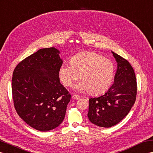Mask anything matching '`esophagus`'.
<instances>
[{
    "label": "esophagus",
    "mask_w": 153,
    "mask_h": 153,
    "mask_svg": "<svg viewBox=\"0 0 153 153\" xmlns=\"http://www.w3.org/2000/svg\"><path fill=\"white\" fill-rule=\"evenodd\" d=\"M72 98L74 100H79L80 99V96L78 95H76V94H73L72 96Z\"/></svg>",
    "instance_id": "1"
}]
</instances>
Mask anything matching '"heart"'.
<instances>
[{
    "label": "heart",
    "mask_w": 153,
    "mask_h": 153,
    "mask_svg": "<svg viewBox=\"0 0 153 153\" xmlns=\"http://www.w3.org/2000/svg\"><path fill=\"white\" fill-rule=\"evenodd\" d=\"M115 74L113 62L100 54L85 52L73 56L70 63H62L59 69V77L65 87L71 86L79 76L81 80L73 88L79 92L88 91L99 95L111 87Z\"/></svg>",
    "instance_id": "obj_1"
}]
</instances>
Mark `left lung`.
I'll list each match as a JSON object with an SVG mask.
<instances>
[{"instance_id":"obj_1","label":"left lung","mask_w":153,"mask_h":153,"mask_svg":"<svg viewBox=\"0 0 153 153\" xmlns=\"http://www.w3.org/2000/svg\"><path fill=\"white\" fill-rule=\"evenodd\" d=\"M117 62L114 83L104 94L89 99L88 117L93 124L108 128L118 123L134 104L137 84L134 71L124 58L112 52Z\"/></svg>"}]
</instances>
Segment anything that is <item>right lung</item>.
I'll return each instance as SVG.
<instances>
[{"mask_svg":"<svg viewBox=\"0 0 153 153\" xmlns=\"http://www.w3.org/2000/svg\"><path fill=\"white\" fill-rule=\"evenodd\" d=\"M59 53L53 47L39 50L19 62L13 73L15 110L39 131L52 130L62 122L71 97L59 77L62 64Z\"/></svg>","mask_w":153,"mask_h":153,"instance_id":"right-lung-1","label":"right lung"}]
</instances>
